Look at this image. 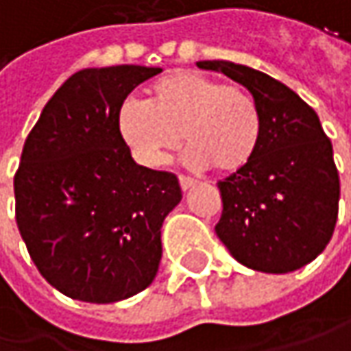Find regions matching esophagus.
Masks as SVG:
<instances>
[{
  "label": "esophagus",
  "instance_id": "1",
  "mask_svg": "<svg viewBox=\"0 0 351 351\" xmlns=\"http://www.w3.org/2000/svg\"><path fill=\"white\" fill-rule=\"evenodd\" d=\"M178 182H180V189H182V191H189V189H193L196 184L195 178L186 175H178Z\"/></svg>",
  "mask_w": 351,
  "mask_h": 351
}]
</instances>
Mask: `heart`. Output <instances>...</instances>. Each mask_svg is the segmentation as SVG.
I'll return each instance as SVG.
<instances>
[{"instance_id":"1","label":"heart","mask_w":351,"mask_h":351,"mask_svg":"<svg viewBox=\"0 0 351 351\" xmlns=\"http://www.w3.org/2000/svg\"><path fill=\"white\" fill-rule=\"evenodd\" d=\"M117 131L145 167H160L180 147V134L195 167L220 175L244 171L262 141L256 99L237 83L200 71L169 73L147 89V105L125 103Z\"/></svg>"}]
</instances>
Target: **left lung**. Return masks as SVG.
<instances>
[{
	"instance_id": "8db88e82",
	"label": "left lung",
	"mask_w": 351,
	"mask_h": 351,
	"mask_svg": "<svg viewBox=\"0 0 351 351\" xmlns=\"http://www.w3.org/2000/svg\"><path fill=\"white\" fill-rule=\"evenodd\" d=\"M244 85L262 114L254 160L218 182L217 237L240 264L294 272L326 248L338 220L340 176L316 111L290 87L232 61H198Z\"/></svg>"
}]
</instances>
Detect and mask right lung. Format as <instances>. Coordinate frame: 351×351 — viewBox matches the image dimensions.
I'll use <instances>...</instances> for the list:
<instances>
[{
  "instance_id": "add662e5",
  "label": "right lung",
  "mask_w": 351,
  "mask_h": 351,
  "mask_svg": "<svg viewBox=\"0 0 351 351\" xmlns=\"http://www.w3.org/2000/svg\"><path fill=\"white\" fill-rule=\"evenodd\" d=\"M162 69L114 65L71 75L27 134L13 178L15 220L33 264L61 294L111 304L145 290L178 178L136 165L117 131L127 95Z\"/></svg>"
}]
</instances>
